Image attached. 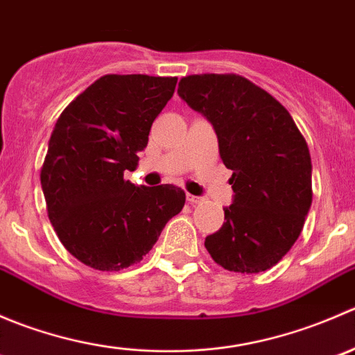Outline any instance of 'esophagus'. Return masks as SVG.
Masks as SVG:
<instances>
[{"mask_svg":"<svg viewBox=\"0 0 355 355\" xmlns=\"http://www.w3.org/2000/svg\"><path fill=\"white\" fill-rule=\"evenodd\" d=\"M185 198H187V202L189 204H198L199 200H200L199 196H192V194H187V196H185Z\"/></svg>","mask_w":355,"mask_h":355,"instance_id":"obj_1","label":"esophagus"}]
</instances>
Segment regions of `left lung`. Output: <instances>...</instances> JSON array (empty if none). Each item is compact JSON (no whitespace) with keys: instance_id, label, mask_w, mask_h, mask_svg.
I'll return each mask as SVG.
<instances>
[{"instance_id":"left-lung-1","label":"left lung","mask_w":355,"mask_h":355,"mask_svg":"<svg viewBox=\"0 0 355 355\" xmlns=\"http://www.w3.org/2000/svg\"><path fill=\"white\" fill-rule=\"evenodd\" d=\"M178 96L213 125L234 171V199L204 241L207 252L228 271L270 270L295 244L313 202L306 139L273 96L241 75H189Z\"/></svg>"}]
</instances>
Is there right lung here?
Instances as JSON below:
<instances>
[{
  "label": "right lung",
  "mask_w": 355,
  "mask_h": 355,
  "mask_svg": "<svg viewBox=\"0 0 355 355\" xmlns=\"http://www.w3.org/2000/svg\"><path fill=\"white\" fill-rule=\"evenodd\" d=\"M177 77L105 75L60 114L41 170L49 221L71 256L99 271L141 263L185 204L180 187L134 185L149 130Z\"/></svg>",
  "instance_id": "add662e5"
}]
</instances>
